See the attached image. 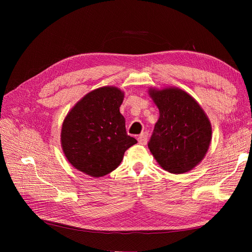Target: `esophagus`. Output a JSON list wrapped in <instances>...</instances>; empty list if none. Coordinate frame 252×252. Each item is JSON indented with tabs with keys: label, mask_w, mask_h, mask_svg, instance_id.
I'll return each instance as SVG.
<instances>
[{
	"label": "esophagus",
	"mask_w": 252,
	"mask_h": 252,
	"mask_svg": "<svg viewBox=\"0 0 252 252\" xmlns=\"http://www.w3.org/2000/svg\"><path fill=\"white\" fill-rule=\"evenodd\" d=\"M138 141H139V143L142 144V145L146 144L147 141H148V132L145 131V132H143L142 134H140V135L138 136Z\"/></svg>",
	"instance_id": "obj_1"
}]
</instances>
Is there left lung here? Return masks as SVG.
Returning a JSON list of instances; mask_svg holds the SVG:
<instances>
[{"instance_id": "left-lung-1", "label": "left lung", "mask_w": 252, "mask_h": 252, "mask_svg": "<svg viewBox=\"0 0 252 252\" xmlns=\"http://www.w3.org/2000/svg\"><path fill=\"white\" fill-rule=\"evenodd\" d=\"M159 118L148 147L163 169L184 173L199 164L211 141V125L194 98L179 88L150 89Z\"/></svg>"}]
</instances>
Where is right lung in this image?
Here are the masks:
<instances>
[{"instance_id":"right-lung-1","label":"right lung","mask_w":252,"mask_h":252,"mask_svg":"<svg viewBox=\"0 0 252 252\" xmlns=\"http://www.w3.org/2000/svg\"><path fill=\"white\" fill-rule=\"evenodd\" d=\"M124 94L116 87L87 94L67 114L61 142L69 163L90 177H103L121 164L125 151L138 143L128 135L120 112Z\"/></svg>"}]
</instances>
